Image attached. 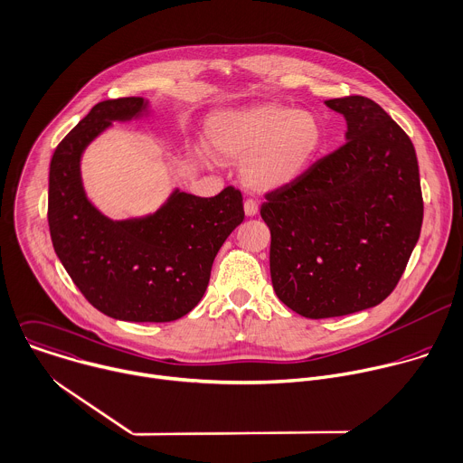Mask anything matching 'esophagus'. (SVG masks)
Here are the masks:
<instances>
[{
  "instance_id": "esophagus-1",
  "label": "esophagus",
  "mask_w": 463,
  "mask_h": 463,
  "mask_svg": "<svg viewBox=\"0 0 463 463\" xmlns=\"http://www.w3.org/2000/svg\"><path fill=\"white\" fill-rule=\"evenodd\" d=\"M257 212H259V204H257L253 199H248V201L244 203V213H246V217H255Z\"/></svg>"
}]
</instances>
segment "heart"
<instances>
[{
  "label": "heart",
  "mask_w": 463,
  "mask_h": 463,
  "mask_svg": "<svg viewBox=\"0 0 463 463\" xmlns=\"http://www.w3.org/2000/svg\"><path fill=\"white\" fill-rule=\"evenodd\" d=\"M208 140L221 158L244 160V184L266 194L288 186L307 171L321 147L323 131L312 113L266 104L213 115Z\"/></svg>",
  "instance_id": "obj_1"
}]
</instances>
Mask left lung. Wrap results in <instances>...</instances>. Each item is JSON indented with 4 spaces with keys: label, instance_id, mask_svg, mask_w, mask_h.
I'll use <instances>...</instances> for the list:
<instances>
[{
    "label": "left lung",
    "instance_id": "left-lung-1",
    "mask_svg": "<svg viewBox=\"0 0 463 463\" xmlns=\"http://www.w3.org/2000/svg\"><path fill=\"white\" fill-rule=\"evenodd\" d=\"M346 142L288 186L266 194L273 290L288 308L325 319L391 296L420 239L423 199L414 146L371 99L325 102Z\"/></svg>",
    "mask_w": 463,
    "mask_h": 463
}]
</instances>
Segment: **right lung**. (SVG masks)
<instances>
[{
  "mask_svg": "<svg viewBox=\"0 0 463 463\" xmlns=\"http://www.w3.org/2000/svg\"><path fill=\"white\" fill-rule=\"evenodd\" d=\"M140 97L97 104L58 144L49 169V230L54 251L83 298L102 314L133 323H167L203 299L212 264L242 222L239 190L203 199L175 190L155 213L111 221L81 186L83 149L113 122L147 113Z\"/></svg>",
  "mask_w": 463,
  "mask_h": 463,
  "instance_id": "obj_1",
  "label": "right lung"
}]
</instances>
